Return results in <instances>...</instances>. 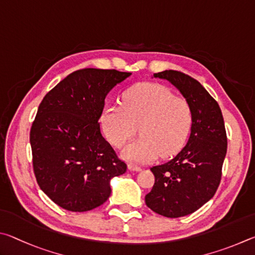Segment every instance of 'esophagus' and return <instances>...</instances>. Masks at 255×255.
<instances>
[{
  "label": "esophagus",
  "mask_w": 255,
  "mask_h": 255,
  "mask_svg": "<svg viewBox=\"0 0 255 255\" xmlns=\"http://www.w3.org/2000/svg\"><path fill=\"white\" fill-rule=\"evenodd\" d=\"M128 170L131 171H141V167L136 166V164H133V163H128Z\"/></svg>",
  "instance_id": "34e87169"
}]
</instances>
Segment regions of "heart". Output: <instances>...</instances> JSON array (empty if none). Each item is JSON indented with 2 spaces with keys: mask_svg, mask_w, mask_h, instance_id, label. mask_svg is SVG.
<instances>
[{
  "mask_svg": "<svg viewBox=\"0 0 255 255\" xmlns=\"http://www.w3.org/2000/svg\"><path fill=\"white\" fill-rule=\"evenodd\" d=\"M104 134L116 148L135 134L141 136L122 151L130 161L148 162L160 155L168 158L185 145L193 125L188 101L175 96L160 84L146 83L124 94L122 104H107L102 112Z\"/></svg>",
  "mask_w": 255,
  "mask_h": 255,
  "instance_id": "b5f03b06",
  "label": "heart"
}]
</instances>
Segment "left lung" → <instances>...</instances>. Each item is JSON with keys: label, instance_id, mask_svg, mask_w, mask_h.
<instances>
[{"label": "left lung", "instance_id": "1", "mask_svg": "<svg viewBox=\"0 0 255 255\" xmlns=\"http://www.w3.org/2000/svg\"><path fill=\"white\" fill-rule=\"evenodd\" d=\"M153 76L169 80L193 111L188 142L170 161L151 168L154 185L145 195L154 213L177 218L196 212L215 195L227 151L225 124L218 103L197 80L177 70Z\"/></svg>", "mask_w": 255, "mask_h": 255}]
</instances>
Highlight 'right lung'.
Instances as JSON below:
<instances>
[{"label": "right lung", "mask_w": 255, "mask_h": 255, "mask_svg": "<svg viewBox=\"0 0 255 255\" xmlns=\"http://www.w3.org/2000/svg\"><path fill=\"white\" fill-rule=\"evenodd\" d=\"M130 76L115 69L76 70L40 103L30 131L33 171L58 206L70 212L101 206L111 195L112 178L127 171L98 120L107 94Z\"/></svg>", "instance_id": "right-lung-1"}]
</instances>
